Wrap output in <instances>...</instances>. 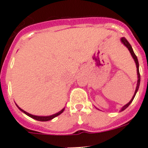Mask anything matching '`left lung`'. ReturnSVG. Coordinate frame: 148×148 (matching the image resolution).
I'll return each instance as SVG.
<instances>
[{
    "mask_svg": "<svg viewBox=\"0 0 148 148\" xmlns=\"http://www.w3.org/2000/svg\"><path fill=\"white\" fill-rule=\"evenodd\" d=\"M121 43H122V44H124V45H125V47H126L128 49H129V51H130V54H131L132 57H133V59H134V61H135L136 65V68H137V75H138V81H137V85H136V90H135V92H134V95H133V98H132V99H131V100H130V101H129V102L127 103V104H125V105L124 106V107H123L122 108H121V111H123V110H125L127 108L128 106H129L130 104H131V102H132V101H133V99H134V97H135L137 91H138V87H139V84H140V73H139V70H138V66H139V65H138V58H137L136 56L135 53H134V52H133V48H132L131 45H130V43L128 42L127 40V39L125 38H124V37L121 38Z\"/></svg>",
    "mask_w": 148,
    "mask_h": 148,
    "instance_id": "left-lung-1",
    "label": "left lung"
}]
</instances>
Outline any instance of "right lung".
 <instances>
[{
  "label": "right lung",
  "mask_w": 148,
  "mask_h": 148,
  "mask_svg": "<svg viewBox=\"0 0 148 148\" xmlns=\"http://www.w3.org/2000/svg\"><path fill=\"white\" fill-rule=\"evenodd\" d=\"M16 105H17V104H16ZM17 107H18V109L20 110L21 111H22L23 113H24L26 115H27V116H29V117H31V118L37 120V121H49V120L53 119H54L55 117L59 116V115L61 114V113H62L63 112H64V109H65V108H63V109L61 110V111H59L58 113H56V114L52 115V116H34V115H32V114H30V113H27V112L24 111V110H22L21 108H19V107H18V105H17Z\"/></svg>",
  "instance_id": "1"
}]
</instances>
